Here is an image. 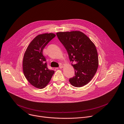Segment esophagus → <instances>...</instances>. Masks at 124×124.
<instances>
[{"label": "esophagus", "mask_w": 124, "mask_h": 124, "mask_svg": "<svg viewBox=\"0 0 124 124\" xmlns=\"http://www.w3.org/2000/svg\"><path fill=\"white\" fill-rule=\"evenodd\" d=\"M63 67H64V66H63V65H60V66H59V68H60V69H62V68H63Z\"/></svg>", "instance_id": "1"}]
</instances>
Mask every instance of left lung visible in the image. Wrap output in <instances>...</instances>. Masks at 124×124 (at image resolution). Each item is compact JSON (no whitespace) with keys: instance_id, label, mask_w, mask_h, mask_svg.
Listing matches in <instances>:
<instances>
[{"instance_id":"1","label":"left lung","mask_w":124,"mask_h":124,"mask_svg":"<svg viewBox=\"0 0 124 124\" xmlns=\"http://www.w3.org/2000/svg\"><path fill=\"white\" fill-rule=\"evenodd\" d=\"M57 37L66 49L75 70V76L69 79L73 86L81 87L89 83L96 74L99 66L98 52L95 44L79 31L59 32Z\"/></svg>"}]
</instances>
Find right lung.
Returning a JSON list of instances; mask_svg holds the SVG:
<instances>
[{"mask_svg":"<svg viewBox=\"0 0 124 124\" xmlns=\"http://www.w3.org/2000/svg\"><path fill=\"white\" fill-rule=\"evenodd\" d=\"M56 36L54 33L40 34L27 46L23 55V70L28 81L35 88L43 89L49 82L54 70L47 67L43 51L50 40Z\"/></svg>","mask_w":124,"mask_h":124,"instance_id":"1","label":"right lung"}]
</instances>
